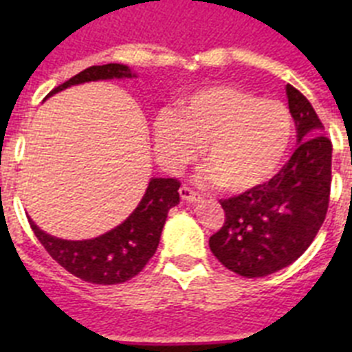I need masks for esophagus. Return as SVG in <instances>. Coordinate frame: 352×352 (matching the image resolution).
Returning <instances> with one entry per match:
<instances>
[{
  "mask_svg": "<svg viewBox=\"0 0 352 352\" xmlns=\"http://www.w3.org/2000/svg\"><path fill=\"white\" fill-rule=\"evenodd\" d=\"M179 195H182V199L185 201V203H199L201 201V195L195 194L192 188H188V186H182L179 188Z\"/></svg>",
  "mask_w": 352,
  "mask_h": 352,
  "instance_id": "34e87169",
  "label": "esophagus"
}]
</instances>
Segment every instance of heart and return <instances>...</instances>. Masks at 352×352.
I'll list each match as a JSON object with an SVG mask.
<instances>
[{
    "label": "heart",
    "instance_id": "heart-1",
    "mask_svg": "<svg viewBox=\"0 0 352 352\" xmlns=\"http://www.w3.org/2000/svg\"><path fill=\"white\" fill-rule=\"evenodd\" d=\"M151 132L157 160L166 170L179 173L203 146L208 164L203 182L245 194L268 182L280 167L291 142L292 120L280 102L257 98L229 84H213L183 95L176 113H158Z\"/></svg>",
    "mask_w": 352,
    "mask_h": 352
}]
</instances>
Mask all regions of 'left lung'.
I'll return each instance as SVG.
<instances>
[{
	"instance_id": "obj_1",
	"label": "left lung",
	"mask_w": 352,
	"mask_h": 352,
	"mask_svg": "<svg viewBox=\"0 0 352 352\" xmlns=\"http://www.w3.org/2000/svg\"><path fill=\"white\" fill-rule=\"evenodd\" d=\"M298 146L268 183L220 201L226 222L210 238L213 256L247 278L266 276L292 264L326 219L331 186V142L321 120L296 88H285Z\"/></svg>"
}]
</instances>
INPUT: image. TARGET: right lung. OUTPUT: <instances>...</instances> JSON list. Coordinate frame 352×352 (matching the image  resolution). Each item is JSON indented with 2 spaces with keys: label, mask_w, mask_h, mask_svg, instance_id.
<instances>
[{
  "label": "right lung",
  "mask_w": 352,
  "mask_h": 352,
  "mask_svg": "<svg viewBox=\"0 0 352 352\" xmlns=\"http://www.w3.org/2000/svg\"><path fill=\"white\" fill-rule=\"evenodd\" d=\"M133 77L138 74L121 63L89 67L60 84L47 96L77 84ZM178 188V179L151 178L138 208L120 226L91 239L56 238L42 231L30 217L28 220L49 256L72 275L89 284H121L138 275L157 252L167 213L179 204Z\"/></svg>",
  "instance_id": "1"
}]
</instances>
